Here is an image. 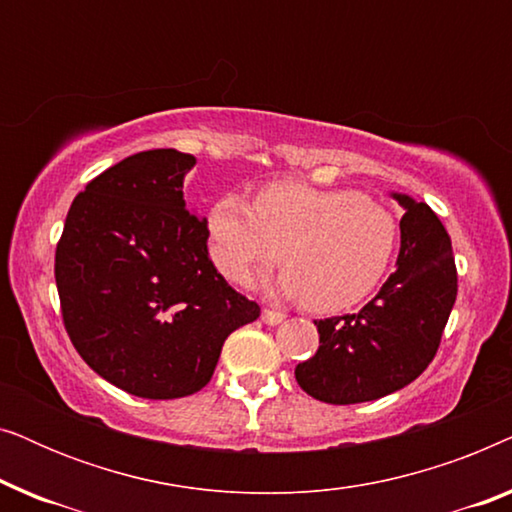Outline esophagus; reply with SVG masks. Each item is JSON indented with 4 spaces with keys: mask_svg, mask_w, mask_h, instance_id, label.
Segmentation results:
<instances>
[{
    "mask_svg": "<svg viewBox=\"0 0 512 512\" xmlns=\"http://www.w3.org/2000/svg\"><path fill=\"white\" fill-rule=\"evenodd\" d=\"M261 319H263V324L277 326V324H282V321H284V314L277 312V310H268V307H265V310L261 312Z\"/></svg>",
    "mask_w": 512,
    "mask_h": 512,
    "instance_id": "1",
    "label": "esophagus"
}]
</instances>
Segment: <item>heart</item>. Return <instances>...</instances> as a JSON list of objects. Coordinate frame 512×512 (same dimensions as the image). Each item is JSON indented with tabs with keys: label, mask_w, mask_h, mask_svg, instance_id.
I'll return each instance as SVG.
<instances>
[{
	"label": "heart",
	"mask_w": 512,
	"mask_h": 512,
	"mask_svg": "<svg viewBox=\"0 0 512 512\" xmlns=\"http://www.w3.org/2000/svg\"><path fill=\"white\" fill-rule=\"evenodd\" d=\"M209 251L242 279L277 258V289L312 312H342L375 291L394 261L398 221L382 202L342 188L277 181L254 205L228 193L209 209Z\"/></svg>",
	"instance_id": "heart-1"
}]
</instances>
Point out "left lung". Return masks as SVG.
Wrapping results in <instances>:
<instances>
[{"label":"left lung","instance_id":"left-lung-1","mask_svg":"<svg viewBox=\"0 0 512 512\" xmlns=\"http://www.w3.org/2000/svg\"><path fill=\"white\" fill-rule=\"evenodd\" d=\"M391 195L405 209L396 272L361 312L314 321L319 349L296 366L300 389L317 401L366 403L408 387L436 356L457 300L445 226L426 202Z\"/></svg>","mask_w":512,"mask_h":512}]
</instances>
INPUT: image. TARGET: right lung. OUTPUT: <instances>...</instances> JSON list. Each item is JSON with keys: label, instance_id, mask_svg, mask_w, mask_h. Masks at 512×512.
I'll use <instances>...</instances> for the list:
<instances>
[{"label": "right lung", "instance_id": "obj_1", "mask_svg": "<svg viewBox=\"0 0 512 512\" xmlns=\"http://www.w3.org/2000/svg\"><path fill=\"white\" fill-rule=\"evenodd\" d=\"M191 153L153 149L90 181L55 249L62 321L97 375L139 398L191 396L212 380L223 342L258 319L207 251L188 212Z\"/></svg>", "mask_w": 512, "mask_h": 512}]
</instances>
